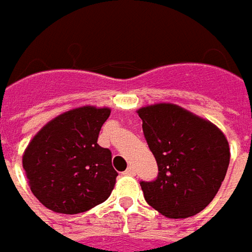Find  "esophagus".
<instances>
[{
	"label": "esophagus",
	"instance_id": "1",
	"mask_svg": "<svg viewBox=\"0 0 252 252\" xmlns=\"http://www.w3.org/2000/svg\"><path fill=\"white\" fill-rule=\"evenodd\" d=\"M123 174H125V175H130V177H133V175L136 174V171H134V168H133V167H129V168L126 169Z\"/></svg>",
	"mask_w": 252,
	"mask_h": 252
}]
</instances>
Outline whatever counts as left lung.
<instances>
[{
  "instance_id": "left-lung-1",
  "label": "left lung",
  "mask_w": 252,
  "mask_h": 252,
  "mask_svg": "<svg viewBox=\"0 0 252 252\" xmlns=\"http://www.w3.org/2000/svg\"><path fill=\"white\" fill-rule=\"evenodd\" d=\"M137 115L158 165L156 181L140 182L144 199L165 218L198 215L216 196L227 172L230 147L224 133L175 103L147 105Z\"/></svg>"
}]
</instances>
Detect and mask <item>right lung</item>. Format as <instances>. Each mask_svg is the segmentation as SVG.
I'll return each mask as SVG.
<instances>
[{"instance_id":"1","label":"right lung","mask_w":252,"mask_h":252,"mask_svg":"<svg viewBox=\"0 0 252 252\" xmlns=\"http://www.w3.org/2000/svg\"><path fill=\"white\" fill-rule=\"evenodd\" d=\"M109 115L106 106L74 108L47 122L29 141L22 165L29 188L43 206L77 215L109 198L118 172L111 151L96 143Z\"/></svg>"}]
</instances>
